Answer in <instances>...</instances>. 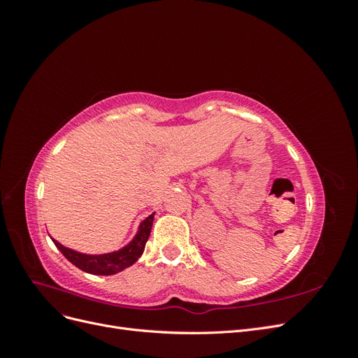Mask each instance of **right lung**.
Returning <instances> with one entry per match:
<instances>
[{
  "label": "right lung",
  "mask_w": 358,
  "mask_h": 358,
  "mask_svg": "<svg viewBox=\"0 0 358 358\" xmlns=\"http://www.w3.org/2000/svg\"><path fill=\"white\" fill-rule=\"evenodd\" d=\"M154 215L155 213L149 215L148 218L142 224H140L138 231L131 242L115 252L100 254V255H88V254H82L78 251H73V249H70V248L62 246L55 239H52V241L62 252V255L66 257L71 264L83 270V272L91 273V275H104V276L115 275L117 272H122L124 268L133 266L140 258V255L143 254L145 245H146V242L149 239V234H150V229H152Z\"/></svg>",
  "instance_id": "obj_1"
}]
</instances>
